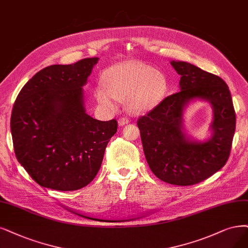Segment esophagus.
<instances>
[{
	"label": "esophagus",
	"instance_id": "obj_1",
	"mask_svg": "<svg viewBox=\"0 0 248 248\" xmlns=\"http://www.w3.org/2000/svg\"><path fill=\"white\" fill-rule=\"evenodd\" d=\"M127 123H130V119L127 118L126 116L119 117V119H118V124H119V126H123V125L126 124Z\"/></svg>",
	"mask_w": 248,
	"mask_h": 248
}]
</instances>
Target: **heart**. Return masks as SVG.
<instances>
[{
  "instance_id": "b5f03b06",
  "label": "heart",
  "mask_w": 248,
  "mask_h": 248,
  "mask_svg": "<svg viewBox=\"0 0 248 248\" xmlns=\"http://www.w3.org/2000/svg\"><path fill=\"white\" fill-rule=\"evenodd\" d=\"M104 82L96 89V98L107 108L114 109L118 100L129 101L132 112L150 109L163 96L164 78L155 69L139 62H125L110 67Z\"/></svg>"
}]
</instances>
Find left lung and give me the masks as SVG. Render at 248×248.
Listing matches in <instances>:
<instances>
[{"mask_svg":"<svg viewBox=\"0 0 248 248\" xmlns=\"http://www.w3.org/2000/svg\"><path fill=\"white\" fill-rule=\"evenodd\" d=\"M181 76V92L164 98L137 124L149 168L161 181L191 186L221 170L231 152L236 114L224 79L183 61H171ZM194 98L206 99L214 108L213 137L207 142L190 141L182 133V110Z\"/></svg>","mask_w":248,"mask_h":248,"instance_id":"1","label":"left lung"}]
</instances>
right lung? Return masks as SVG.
I'll return each instance as SVG.
<instances>
[{
    "label": "right lung",
    "instance_id": "add662e5",
    "mask_svg": "<svg viewBox=\"0 0 248 248\" xmlns=\"http://www.w3.org/2000/svg\"><path fill=\"white\" fill-rule=\"evenodd\" d=\"M97 57L40 70L18 94L11 114L17 160L42 187L75 191L94 180L117 122L86 113L82 89Z\"/></svg>",
    "mask_w": 248,
    "mask_h": 248
}]
</instances>
